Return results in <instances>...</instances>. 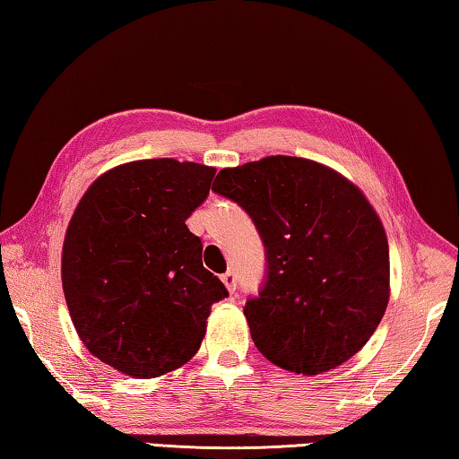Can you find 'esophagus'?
Here are the masks:
<instances>
[{
  "instance_id": "esophagus-1",
  "label": "esophagus",
  "mask_w": 459,
  "mask_h": 459,
  "mask_svg": "<svg viewBox=\"0 0 459 459\" xmlns=\"http://www.w3.org/2000/svg\"><path fill=\"white\" fill-rule=\"evenodd\" d=\"M222 282H224V286H227V289H229V292H235V290H237V274L232 273V271L222 274Z\"/></svg>"
}]
</instances>
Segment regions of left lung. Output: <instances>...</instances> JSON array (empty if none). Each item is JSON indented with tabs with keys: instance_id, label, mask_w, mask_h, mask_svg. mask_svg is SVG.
Instances as JSON below:
<instances>
[{
	"instance_id": "1",
	"label": "left lung",
	"mask_w": 459,
	"mask_h": 459,
	"mask_svg": "<svg viewBox=\"0 0 459 459\" xmlns=\"http://www.w3.org/2000/svg\"><path fill=\"white\" fill-rule=\"evenodd\" d=\"M212 191L250 214L266 248L264 286L245 307L258 352L304 376L360 352L390 300L388 238L360 188L274 155L219 170Z\"/></svg>"
}]
</instances>
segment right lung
<instances>
[{
    "label": "right lung",
    "mask_w": 459,
    "mask_h": 459,
    "mask_svg": "<svg viewBox=\"0 0 459 459\" xmlns=\"http://www.w3.org/2000/svg\"><path fill=\"white\" fill-rule=\"evenodd\" d=\"M217 169L143 159L107 170L81 196L63 240L61 282L81 342L133 378H157L201 348L229 292L203 266L185 221Z\"/></svg>",
    "instance_id": "1"
}]
</instances>
